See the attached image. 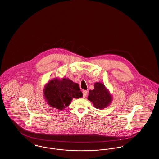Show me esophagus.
<instances>
[{
    "mask_svg": "<svg viewBox=\"0 0 159 159\" xmlns=\"http://www.w3.org/2000/svg\"><path fill=\"white\" fill-rule=\"evenodd\" d=\"M82 93H83V98H85V97H86V95H87L88 92H87V91H85V90H84V91H83V92H82Z\"/></svg>",
    "mask_w": 159,
    "mask_h": 159,
    "instance_id": "esophagus-1",
    "label": "esophagus"
}]
</instances>
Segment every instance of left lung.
<instances>
[{"label": "left lung", "mask_w": 159, "mask_h": 159, "mask_svg": "<svg viewBox=\"0 0 159 159\" xmlns=\"http://www.w3.org/2000/svg\"><path fill=\"white\" fill-rule=\"evenodd\" d=\"M88 99L96 108L103 109L111 103L112 97L104 84L97 82L94 84V89L89 91Z\"/></svg>", "instance_id": "left-lung-1"}]
</instances>
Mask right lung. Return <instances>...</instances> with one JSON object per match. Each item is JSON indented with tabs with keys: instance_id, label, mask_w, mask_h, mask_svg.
<instances>
[{
	"instance_id": "1",
	"label": "right lung",
	"mask_w": 159,
	"mask_h": 159,
	"mask_svg": "<svg viewBox=\"0 0 159 159\" xmlns=\"http://www.w3.org/2000/svg\"><path fill=\"white\" fill-rule=\"evenodd\" d=\"M43 92L48 104L60 110L69 106L73 98L83 96L79 84L66 78L62 80L55 78L50 80L46 84Z\"/></svg>"
}]
</instances>
